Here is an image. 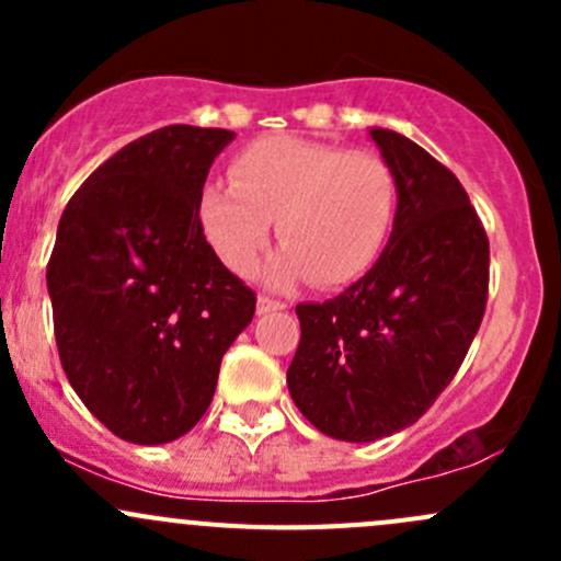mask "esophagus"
I'll list each match as a JSON object with an SVG mask.
<instances>
[{"label": "esophagus", "instance_id": "34e87169", "mask_svg": "<svg viewBox=\"0 0 561 561\" xmlns=\"http://www.w3.org/2000/svg\"><path fill=\"white\" fill-rule=\"evenodd\" d=\"M279 309H285V301H279V298H271V296H257V314L279 312Z\"/></svg>", "mask_w": 561, "mask_h": 561}]
</instances>
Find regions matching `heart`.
Listing matches in <instances>:
<instances>
[{
	"mask_svg": "<svg viewBox=\"0 0 561 561\" xmlns=\"http://www.w3.org/2000/svg\"><path fill=\"white\" fill-rule=\"evenodd\" d=\"M228 181L197 195L203 239L225 268L249 276L276 222V285L355 282L386 252L399 217V175L369 149L268 135L230 160Z\"/></svg>",
	"mask_w": 561,
	"mask_h": 561,
	"instance_id": "obj_1",
	"label": "heart"
}]
</instances>
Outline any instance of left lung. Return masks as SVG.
I'll list each match as a JSON object with an SVG mask.
<instances>
[{
	"label": "left lung",
	"mask_w": 561,
	"mask_h": 561,
	"mask_svg": "<svg viewBox=\"0 0 561 561\" xmlns=\"http://www.w3.org/2000/svg\"><path fill=\"white\" fill-rule=\"evenodd\" d=\"M369 135L399 175L396 228L355 285L298 304L287 369L304 417L347 443L415 423L456 377L489 301V236L461 181L404 135Z\"/></svg>",
	"instance_id": "obj_1"
}]
</instances>
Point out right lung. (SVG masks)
Wrapping results in <instances>:
<instances>
[{
	"label": "right lung",
	"mask_w": 561,
	"mask_h": 561,
	"mask_svg": "<svg viewBox=\"0 0 561 561\" xmlns=\"http://www.w3.org/2000/svg\"><path fill=\"white\" fill-rule=\"evenodd\" d=\"M230 129L171 124L105 160L67 203L48 260L61 369L116 437L162 445L208 410L254 293L211 252L197 195Z\"/></svg>",
	"instance_id": "obj_1"
}]
</instances>
